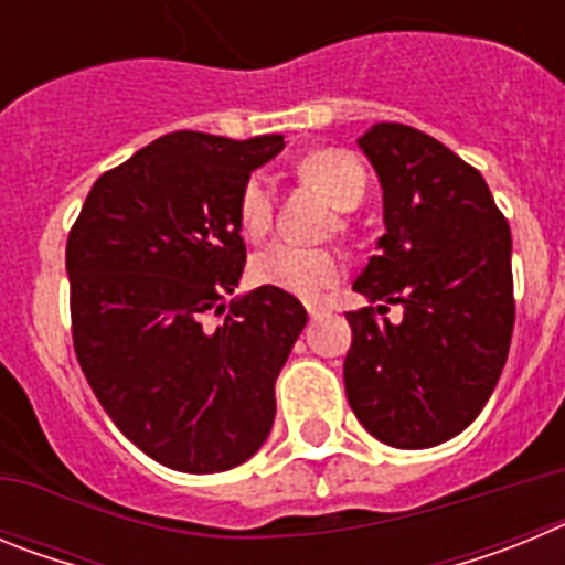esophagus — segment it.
Returning <instances> with one entry per match:
<instances>
[{
  "label": "esophagus",
  "instance_id": "obj_1",
  "mask_svg": "<svg viewBox=\"0 0 565 565\" xmlns=\"http://www.w3.org/2000/svg\"><path fill=\"white\" fill-rule=\"evenodd\" d=\"M306 308H308V313H311V317H319V313L326 311V308L319 306V302H306Z\"/></svg>",
  "mask_w": 565,
  "mask_h": 565
}]
</instances>
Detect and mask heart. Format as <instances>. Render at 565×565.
<instances>
[{
    "label": "heart",
    "instance_id": "b5f03b06",
    "mask_svg": "<svg viewBox=\"0 0 565 565\" xmlns=\"http://www.w3.org/2000/svg\"><path fill=\"white\" fill-rule=\"evenodd\" d=\"M308 181L317 183L337 209H353L362 203L367 189V172L342 149H319L299 163ZM271 183L266 174H252L239 192L237 223L246 237H263L271 226ZM252 274L263 286L297 297H317L342 277V259L328 248H306L288 239H274L252 257Z\"/></svg>",
    "mask_w": 565,
    "mask_h": 565
}]
</instances>
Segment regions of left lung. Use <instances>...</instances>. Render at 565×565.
<instances>
[{
  "label": "left lung",
  "instance_id": "1",
  "mask_svg": "<svg viewBox=\"0 0 565 565\" xmlns=\"http://www.w3.org/2000/svg\"><path fill=\"white\" fill-rule=\"evenodd\" d=\"M382 183L384 234L353 291L344 393L362 427L398 450L450 441L483 411L507 364L515 297L512 234L487 181L404 124L359 138ZM402 305L398 327L379 312Z\"/></svg>",
  "mask_w": 565,
  "mask_h": 565
}]
</instances>
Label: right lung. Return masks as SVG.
Listing matches in <instances>:
<instances>
[{
    "mask_svg": "<svg viewBox=\"0 0 565 565\" xmlns=\"http://www.w3.org/2000/svg\"><path fill=\"white\" fill-rule=\"evenodd\" d=\"M282 135L169 132L93 183L67 237L73 344L115 427L178 472L239 467L271 433L274 382L308 322L271 286L232 299L239 192Z\"/></svg>",
    "mask_w": 565,
    "mask_h": 565,
    "instance_id": "1",
    "label": "right lung"
}]
</instances>
